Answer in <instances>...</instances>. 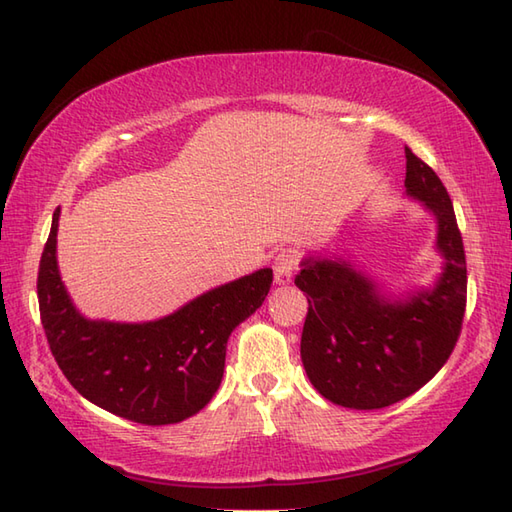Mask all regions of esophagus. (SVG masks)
<instances>
[{
	"label": "esophagus",
	"mask_w": 512,
	"mask_h": 512,
	"mask_svg": "<svg viewBox=\"0 0 512 512\" xmlns=\"http://www.w3.org/2000/svg\"><path fill=\"white\" fill-rule=\"evenodd\" d=\"M297 262L299 259L295 253H292V250H281V253L275 257V266H273L277 284H288L292 273H295Z\"/></svg>",
	"instance_id": "1"
}]
</instances>
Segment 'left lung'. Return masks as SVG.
<instances>
[{
  "label": "left lung",
  "mask_w": 512,
  "mask_h": 512,
  "mask_svg": "<svg viewBox=\"0 0 512 512\" xmlns=\"http://www.w3.org/2000/svg\"><path fill=\"white\" fill-rule=\"evenodd\" d=\"M405 187L438 217L447 259L438 286L387 303L345 262L308 257L295 277L308 297L301 361L314 389L334 405L383 409L405 400L440 372L460 339L466 308V255L438 173L405 147Z\"/></svg>",
  "instance_id": "obj_1"
}]
</instances>
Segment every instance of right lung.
Listing matches in <instances>:
<instances>
[{"mask_svg":"<svg viewBox=\"0 0 512 512\" xmlns=\"http://www.w3.org/2000/svg\"><path fill=\"white\" fill-rule=\"evenodd\" d=\"M57 226L59 209L41 253L37 297L63 376L94 405L140 424H173L198 413L222 383L228 336L262 306L273 270L215 288L158 321H88L61 284Z\"/></svg>","mask_w":512,"mask_h":512,"instance_id":"1","label":"right lung"}]
</instances>
